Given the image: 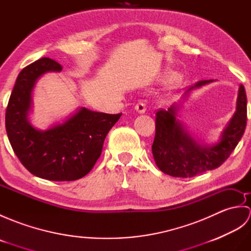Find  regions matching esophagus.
Here are the masks:
<instances>
[{
    "label": "esophagus",
    "mask_w": 251,
    "mask_h": 251,
    "mask_svg": "<svg viewBox=\"0 0 251 251\" xmlns=\"http://www.w3.org/2000/svg\"><path fill=\"white\" fill-rule=\"evenodd\" d=\"M135 109L139 112V113H146L147 111V103L145 101H140L139 103H137V105L135 106Z\"/></svg>",
    "instance_id": "obj_1"
}]
</instances>
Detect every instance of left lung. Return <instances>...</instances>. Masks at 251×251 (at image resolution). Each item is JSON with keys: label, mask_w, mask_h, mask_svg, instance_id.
Masks as SVG:
<instances>
[{"label": "left lung", "mask_w": 251, "mask_h": 251, "mask_svg": "<svg viewBox=\"0 0 251 251\" xmlns=\"http://www.w3.org/2000/svg\"><path fill=\"white\" fill-rule=\"evenodd\" d=\"M212 79H202L190 90L204 86ZM178 105L158 110L155 114V137L152 153L156 166L164 174L179 178H191L216 169L225 163L242 139L247 124V97L243 85L239 86L236 112L215 146H201L192 139L176 119Z\"/></svg>", "instance_id": "8db88e82"}]
</instances>
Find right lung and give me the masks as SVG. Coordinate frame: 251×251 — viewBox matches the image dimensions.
<instances>
[{
	"label": "right lung",
	"instance_id": "add662e5",
	"mask_svg": "<svg viewBox=\"0 0 251 251\" xmlns=\"http://www.w3.org/2000/svg\"><path fill=\"white\" fill-rule=\"evenodd\" d=\"M61 70V65L46 57L21 70L8 100L5 127L15 154L32 175L50 181H74L93 169L106 135L122 113L82 108L65 123L45 131L32 127L28 113L36 79L45 72Z\"/></svg>",
	"mask_w": 251,
	"mask_h": 251
}]
</instances>
